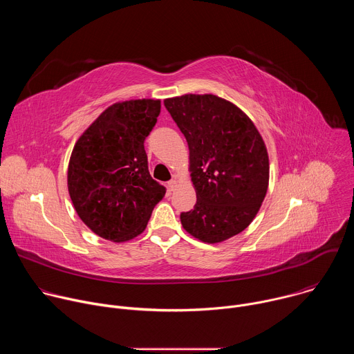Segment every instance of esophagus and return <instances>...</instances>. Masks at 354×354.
<instances>
[{
    "label": "esophagus",
    "mask_w": 354,
    "mask_h": 354,
    "mask_svg": "<svg viewBox=\"0 0 354 354\" xmlns=\"http://www.w3.org/2000/svg\"><path fill=\"white\" fill-rule=\"evenodd\" d=\"M175 187H176V179H171V180L168 182V189H169V192H174Z\"/></svg>",
    "instance_id": "34e87169"
}]
</instances>
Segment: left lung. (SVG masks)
Instances as JSON below:
<instances>
[{
    "instance_id": "8db88e82",
    "label": "left lung",
    "mask_w": 354,
    "mask_h": 354,
    "mask_svg": "<svg viewBox=\"0 0 354 354\" xmlns=\"http://www.w3.org/2000/svg\"><path fill=\"white\" fill-rule=\"evenodd\" d=\"M189 145L197 201L180 214L194 238L217 243L242 232L258 214L269 185L268 149L252 120L216 95L164 100Z\"/></svg>"
}]
</instances>
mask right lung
Here are the masks:
<instances>
[{"label": "right lung", "mask_w": 354, "mask_h": 354, "mask_svg": "<svg viewBox=\"0 0 354 354\" xmlns=\"http://www.w3.org/2000/svg\"><path fill=\"white\" fill-rule=\"evenodd\" d=\"M161 100L133 99L109 106L82 133L68 164V193L96 235L124 242L140 235L167 189L148 171L144 141Z\"/></svg>", "instance_id": "add662e5"}]
</instances>
